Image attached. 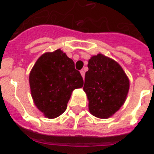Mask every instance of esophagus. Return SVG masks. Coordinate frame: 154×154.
Here are the masks:
<instances>
[{
  "label": "esophagus",
  "mask_w": 154,
  "mask_h": 154,
  "mask_svg": "<svg viewBox=\"0 0 154 154\" xmlns=\"http://www.w3.org/2000/svg\"><path fill=\"white\" fill-rule=\"evenodd\" d=\"M81 75H82V77H83V79H84V77H85V71L84 70H81Z\"/></svg>",
  "instance_id": "1"
}]
</instances>
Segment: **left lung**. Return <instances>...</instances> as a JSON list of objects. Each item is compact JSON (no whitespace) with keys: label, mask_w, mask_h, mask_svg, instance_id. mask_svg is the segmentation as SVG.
<instances>
[{"label":"left lung","mask_w":154,"mask_h":154,"mask_svg":"<svg viewBox=\"0 0 154 154\" xmlns=\"http://www.w3.org/2000/svg\"><path fill=\"white\" fill-rule=\"evenodd\" d=\"M83 90L89 100L92 116L107 119L113 116L125 101L129 81L118 63L99 54L88 61Z\"/></svg>","instance_id":"obj_1"}]
</instances>
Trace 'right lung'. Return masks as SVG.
<instances>
[{
  "mask_svg": "<svg viewBox=\"0 0 154 154\" xmlns=\"http://www.w3.org/2000/svg\"><path fill=\"white\" fill-rule=\"evenodd\" d=\"M29 86L35 106L54 119L66 110L72 92L82 87L83 79L73 61L57 49L38 57L29 73Z\"/></svg>",
  "mask_w": 154,
  "mask_h": 154,
  "instance_id": "right-lung-1",
  "label": "right lung"
}]
</instances>
